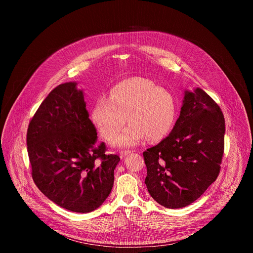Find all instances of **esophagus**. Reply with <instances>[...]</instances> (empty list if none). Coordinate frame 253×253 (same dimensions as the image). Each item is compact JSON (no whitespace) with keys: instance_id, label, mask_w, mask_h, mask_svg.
<instances>
[{"instance_id":"obj_1","label":"esophagus","mask_w":253,"mask_h":253,"mask_svg":"<svg viewBox=\"0 0 253 253\" xmlns=\"http://www.w3.org/2000/svg\"><path fill=\"white\" fill-rule=\"evenodd\" d=\"M133 152V150H121L120 151V158H124L126 155Z\"/></svg>"}]
</instances>
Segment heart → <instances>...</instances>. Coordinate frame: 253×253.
Here are the masks:
<instances>
[{
  "label": "heart",
  "instance_id": "1",
  "mask_svg": "<svg viewBox=\"0 0 253 253\" xmlns=\"http://www.w3.org/2000/svg\"><path fill=\"white\" fill-rule=\"evenodd\" d=\"M123 132L113 140V145L134 146L146 137L157 141L171 130L175 119V101L165 89L152 81L132 78L116 85L109 98H99L93 108L92 119L101 136L112 139L124 126Z\"/></svg>",
  "mask_w": 253,
  "mask_h": 253
}]
</instances>
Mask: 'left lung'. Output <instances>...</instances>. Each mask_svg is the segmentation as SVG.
Returning <instances> with one entry per match:
<instances>
[{
	"instance_id": "left-lung-1",
	"label": "left lung",
	"mask_w": 253,
	"mask_h": 253,
	"mask_svg": "<svg viewBox=\"0 0 253 253\" xmlns=\"http://www.w3.org/2000/svg\"><path fill=\"white\" fill-rule=\"evenodd\" d=\"M224 133L225 120L218 104L200 88L185 92L171 133L143 152L145 184L152 198L172 209L198 199L219 175Z\"/></svg>"
}]
</instances>
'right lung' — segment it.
Masks as SVG:
<instances>
[{"label": "right lung", "mask_w": 253, "mask_h": 253, "mask_svg": "<svg viewBox=\"0 0 253 253\" xmlns=\"http://www.w3.org/2000/svg\"><path fill=\"white\" fill-rule=\"evenodd\" d=\"M76 83L54 88L31 119L27 148L32 178L57 205L87 213L109 196L120 157L106 154Z\"/></svg>", "instance_id": "right-lung-1"}]
</instances>
